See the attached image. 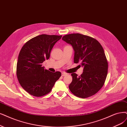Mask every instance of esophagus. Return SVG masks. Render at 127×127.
<instances>
[{
  "label": "esophagus",
  "instance_id": "obj_1",
  "mask_svg": "<svg viewBox=\"0 0 127 127\" xmlns=\"http://www.w3.org/2000/svg\"><path fill=\"white\" fill-rule=\"evenodd\" d=\"M67 75V74L66 73H65V72H62V75L63 76H66V75Z\"/></svg>",
  "mask_w": 127,
  "mask_h": 127
}]
</instances>
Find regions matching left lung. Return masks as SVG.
<instances>
[{
  "label": "left lung",
  "mask_w": 127,
  "mask_h": 127,
  "mask_svg": "<svg viewBox=\"0 0 127 127\" xmlns=\"http://www.w3.org/2000/svg\"><path fill=\"white\" fill-rule=\"evenodd\" d=\"M62 40L74 51V62L84 67L81 76L72 73L69 89L74 95L85 98L95 95L104 85L108 73L105 52L97 40L79 33L65 35Z\"/></svg>",
  "instance_id": "8db88e82"
}]
</instances>
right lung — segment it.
I'll return each instance as SVG.
<instances>
[{"label": "right lung", "instance_id": "right-lung-1", "mask_svg": "<svg viewBox=\"0 0 127 127\" xmlns=\"http://www.w3.org/2000/svg\"><path fill=\"white\" fill-rule=\"evenodd\" d=\"M62 35L41 34L30 39L22 46L18 58L17 76L21 87L30 95L41 97L51 92L61 76L42 66L50 58L51 51Z\"/></svg>", "mask_w": 127, "mask_h": 127}]
</instances>
